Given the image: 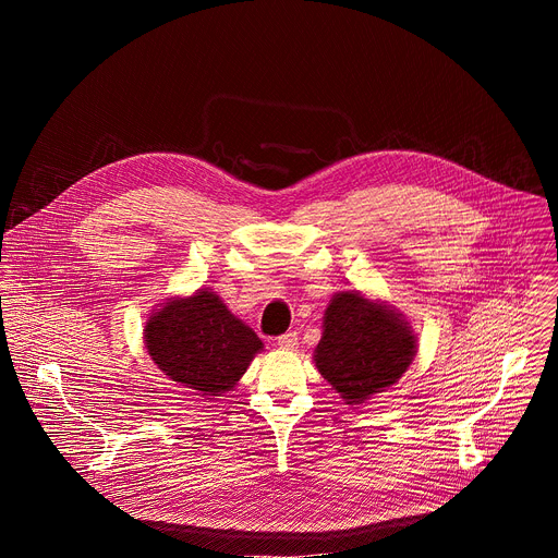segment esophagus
<instances>
[{
    "mask_svg": "<svg viewBox=\"0 0 558 558\" xmlns=\"http://www.w3.org/2000/svg\"><path fill=\"white\" fill-rule=\"evenodd\" d=\"M276 344H278V349H282V351H293V349H298V333H295V331H289V333L280 336V338L276 340Z\"/></svg>",
    "mask_w": 558,
    "mask_h": 558,
    "instance_id": "1",
    "label": "esophagus"
}]
</instances>
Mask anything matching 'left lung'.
<instances>
[{
	"label": "left lung",
	"instance_id": "left-lung-1",
	"mask_svg": "<svg viewBox=\"0 0 558 558\" xmlns=\"http://www.w3.org/2000/svg\"><path fill=\"white\" fill-rule=\"evenodd\" d=\"M323 329L313 360L344 404H364L400 381L417 353L404 313L360 291L331 298Z\"/></svg>",
	"mask_w": 558,
	"mask_h": 558
}]
</instances>
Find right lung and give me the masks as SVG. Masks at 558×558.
I'll return each instance as SVG.
<instances>
[{"label":"right lung","instance_id":"1","mask_svg":"<svg viewBox=\"0 0 558 558\" xmlns=\"http://www.w3.org/2000/svg\"><path fill=\"white\" fill-rule=\"evenodd\" d=\"M143 342L172 381L203 397L231 390L263 351V340L211 289L163 302L145 323Z\"/></svg>","mask_w":558,"mask_h":558}]
</instances>
